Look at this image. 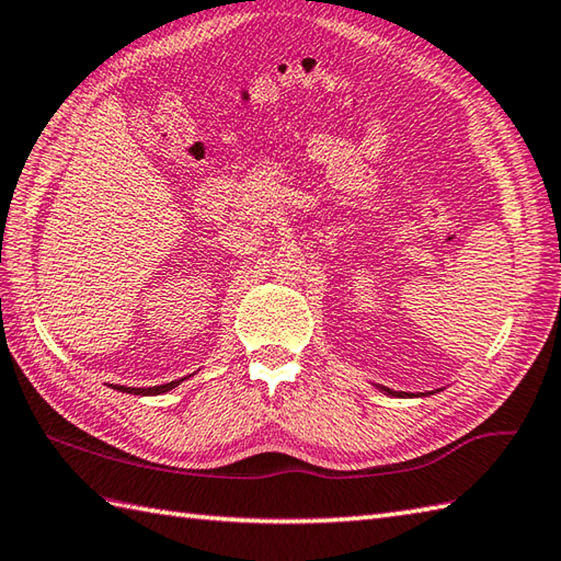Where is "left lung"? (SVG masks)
Listing matches in <instances>:
<instances>
[{
  "instance_id": "8db88e82",
  "label": "left lung",
  "mask_w": 561,
  "mask_h": 561,
  "mask_svg": "<svg viewBox=\"0 0 561 561\" xmlns=\"http://www.w3.org/2000/svg\"><path fill=\"white\" fill-rule=\"evenodd\" d=\"M383 392H388V396H396V398H416L414 392H396V390H390V388H380ZM422 396H432V392H422Z\"/></svg>"
}]
</instances>
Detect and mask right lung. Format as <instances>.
Instances as JSON below:
<instances>
[{
	"instance_id": "right-lung-1",
	"label": "right lung",
	"mask_w": 561,
	"mask_h": 561,
	"mask_svg": "<svg viewBox=\"0 0 561 561\" xmlns=\"http://www.w3.org/2000/svg\"><path fill=\"white\" fill-rule=\"evenodd\" d=\"M185 378L181 380H171V383H163V386H153V388H127V386H115V390L121 392H133V396H161V392H169L175 386H181Z\"/></svg>"
}]
</instances>
